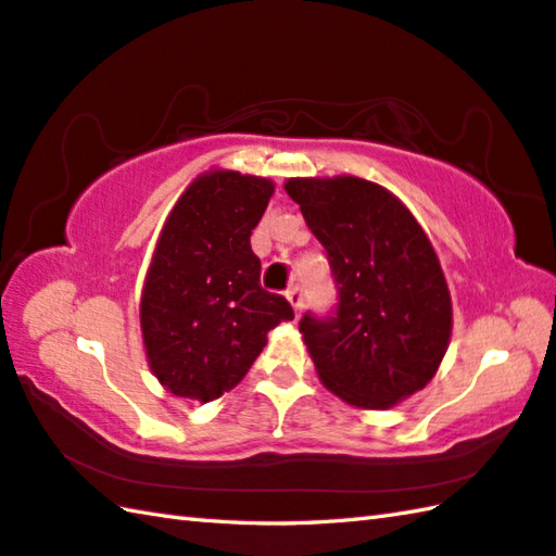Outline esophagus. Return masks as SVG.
<instances>
[{
    "label": "esophagus",
    "instance_id": "obj_1",
    "mask_svg": "<svg viewBox=\"0 0 556 556\" xmlns=\"http://www.w3.org/2000/svg\"><path fill=\"white\" fill-rule=\"evenodd\" d=\"M288 302L292 304V309H294V314L300 316V312H302V307H304V292H302V288H292V290H288Z\"/></svg>",
    "mask_w": 556,
    "mask_h": 556
}]
</instances>
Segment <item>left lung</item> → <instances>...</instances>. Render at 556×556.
<instances>
[{
	"mask_svg": "<svg viewBox=\"0 0 556 556\" xmlns=\"http://www.w3.org/2000/svg\"><path fill=\"white\" fill-rule=\"evenodd\" d=\"M286 191L324 244L338 288L333 316L300 321L321 383L365 410L410 399L432 381L453 328L422 225L389 189L353 175L292 177Z\"/></svg>",
	"mask_w": 556,
	"mask_h": 556,
	"instance_id": "obj_1",
	"label": "left lung"
}]
</instances>
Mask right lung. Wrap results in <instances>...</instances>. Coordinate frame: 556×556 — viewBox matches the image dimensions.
Returning a JSON list of instances; mask_svg holds the SVG:
<instances>
[{
  "mask_svg": "<svg viewBox=\"0 0 556 556\" xmlns=\"http://www.w3.org/2000/svg\"><path fill=\"white\" fill-rule=\"evenodd\" d=\"M270 197V179L213 167L167 215L139 314L149 367L179 399H220L244 379L270 328L294 319L286 298L262 288L249 244Z\"/></svg>",
  "mask_w": 556,
  "mask_h": 556,
  "instance_id": "1",
  "label": "right lung"
}]
</instances>
